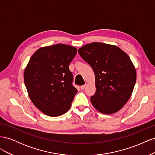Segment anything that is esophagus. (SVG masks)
Masks as SVG:
<instances>
[{"label":"esophagus","mask_w":155,"mask_h":155,"mask_svg":"<svg viewBox=\"0 0 155 155\" xmlns=\"http://www.w3.org/2000/svg\"><path fill=\"white\" fill-rule=\"evenodd\" d=\"M87 87V85L85 84V85H82V86H81V90H83V89H85V87Z\"/></svg>","instance_id":"obj_1"}]
</instances>
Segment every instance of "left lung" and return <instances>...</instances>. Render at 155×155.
Returning a JSON list of instances; mask_svg holds the SVG:
<instances>
[{"mask_svg":"<svg viewBox=\"0 0 155 155\" xmlns=\"http://www.w3.org/2000/svg\"><path fill=\"white\" fill-rule=\"evenodd\" d=\"M78 52L95 74L96 91L91 97L92 105L105 114L122 109L132 95L137 80L129 56L116 45L95 42L82 46Z\"/></svg>","mask_w":155,"mask_h":155,"instance_id":"8db88e82","label":"left lung"}]
</instances>
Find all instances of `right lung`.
Wrapping results in <instances>:
<instances>
[{"instance_id": "right-lung-1", "label": "right lung", "mask_w": 155, "mask_h": 155, "mask_svg": "<svg viewBox=\"0 0 155 155\" xmlns=\"http://www.w3.org/2000/svg\"><path fill=\"white\" fill-rule=\"evenodd\" d=\"M76 48L64 44L44 46L32 55L24 72V81L30 100L42 112L59 116L71 107L77 89L72 85L69 64Z\"/></svg>"}]
</instances>
